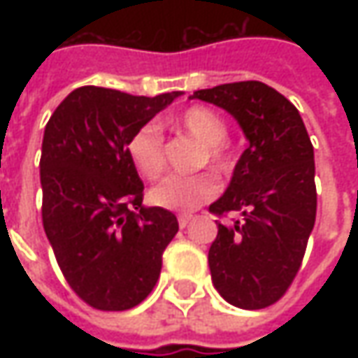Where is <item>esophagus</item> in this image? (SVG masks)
<instances>
[{
  "mask_svg": "<svg viewBox=\"0 0 358 358\" xmlns=\"http://www.w3.org/2000/svg\"><path fill=\"white\" fill-rule=\"evenodd\" d=\"M177 219H179V227L185 229L187 225H189V223H191V221L195 219V215H193V213H181L179 217H177Z\"/></svg>",
  "mask_w": 358,
  "mask_h": 358,
  "instance_id": "34e87169",
  "label": "esophagus"
}]
</instances>
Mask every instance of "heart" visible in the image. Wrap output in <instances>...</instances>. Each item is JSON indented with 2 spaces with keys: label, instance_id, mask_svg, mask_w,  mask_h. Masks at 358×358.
I'll list each match as a JSON object with an SVG mask.
<instances>
[{
  "label": "heart",
  "instance_id": "heart-1",
  "mask_svg": "<svg viewBox=\"0 0 358 358\" xmlns=\"http://www.w3.org/2000/svg\"><path fill=\"white\" fill-rule=\"evenodd\" d=\"M177 123L181 129L187 131L205 147L203 163L207 161L217 173H227L231 169L233 159L227 147L223 145V141L227 139L225 119L217 115L209 107L195 105L183 111ZM127 155L141 177L149 181L159 179L165 171V155H163V137L157 125L147 123L137 131H133L127 141ZM217 191H219L217 181L207 173L193 177H169L149 191V201L151 205L161 209L185 213L213 199Z\"/></svg>",
  "mask_w": 358,
  "mask_h": 358
}]
</instances>
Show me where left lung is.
Masks as SVG:
<instances>
[{
  "instance_id": "1",
  "label": "left lung",
  "mask_w": 358,
  "mask_h": 358,
  "mask_svg": "<svg viewBox=\"0 0 358 358\" xmlns=\"http://www.w3.org/2000/svg\"><path fill=\"white\" fill-rule=\"evenodd\" d=\"M191 97L231 113L249 141L225 193L209 207L215 215H241L229 227L217 223L209 249L211 279L231 305L265 309L293 282L315 227L309 133L295 105L261 81L225 83Z\"/></svg>"
}]
</instances>
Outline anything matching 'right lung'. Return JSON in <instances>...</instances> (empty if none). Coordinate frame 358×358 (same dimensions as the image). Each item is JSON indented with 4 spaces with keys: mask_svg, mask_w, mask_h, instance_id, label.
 Here are the masks:
<instances>
[{
    "mask_svg": "<svg viewBox=\"0 0 358 358\" xmlns=\"http://www.w3.org/2000/svg\"><path fill=\"white\" fill-rule=\"evenodd\" d=\"M181 91L137 97L85 85L49 117L41 145L43 229L63 277L90 307L127 310L155 287L177 217L145 207L127 155L133 131Z\"/></svg>",
    "mask_w": 358,
    "mask_h": 358,
    "instance_id": "1",
    "label": "right lung"
}]
</instances>
